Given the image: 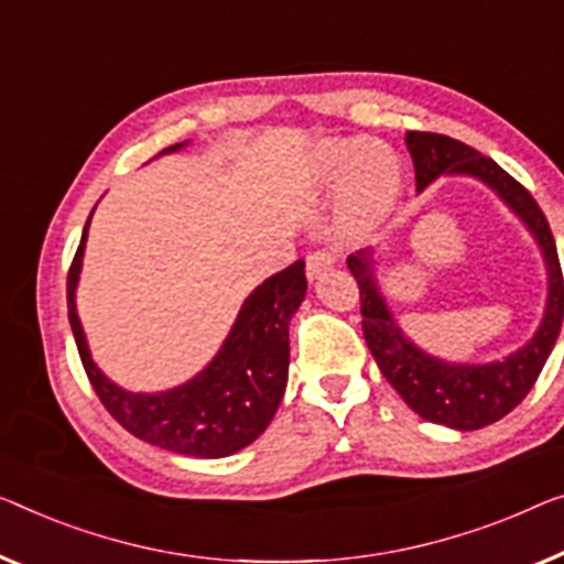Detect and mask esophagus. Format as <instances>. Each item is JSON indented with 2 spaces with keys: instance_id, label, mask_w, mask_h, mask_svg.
I'll list each match as a JSON object with an SVG mask.
<instances>
[{
  "instance_id": "esophagus-1",
  "label": "esophagus",
  "mask_w": 564,
  "mask_h": 564,
  "mask_svg": "<svg viewBox=\"0 0 564 564\" xmlns=\"http://www.w3.org/2000/svg\"><path fill=\"white\" fill-rule=\"evenodd\" d=\"M334 260H336V256L332 253V250H316V253H311L306 258V275L311 281L318 279L324 271H329V268L334 265Z\"/></svg>"
}]
</instances>
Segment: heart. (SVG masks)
<instances>
[{"mask_svg":"<svg viewBox=\"0 0 564 564\" xmlns=\"http://www.w3.org/2000/svg\"><path fill=\"white\" fill-rule=\"evenodd\" d=\"M311 176L318 187L341 184L347 230L367 235L388 217L400 192V162L375 139H332L311 151Z\"/></svg>","mask_w":564,"mask_h":564,"instance_id":"1","label":"heart"}]
</instances>
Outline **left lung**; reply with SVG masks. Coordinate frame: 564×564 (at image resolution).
Instances as JSON below:
<instances>
[{"instance_id": "8db88e82", "label": "left lung", "mask_w": 564, "mask_h": 564, "mask_svg": "<svg viewBox=\"0 0 564 564\" xmlns=\"http://www.w3.org/2000/svg\"><path fill=\"white\" fill-rule=\"evenodd\" d=\"M405 144L415 164L417 195L443 174L478 180L524 223V228L540 246L544 268H547V301H544L542 322L532 339L494 362L470 365L427 355L413 339H408L394 322L388 299L377 281L380 256L372 248L347 258L349 271L359 283L367 347L380 372L388 377V382L400 392L410 410H415L423 420L453 427V431H478V427L497 423L527 398L552 355L564 316V283L557 248H554L547 217L542 215L534 197L494 159L443 133L408 131Z\"/></svg>"}]
</instances>
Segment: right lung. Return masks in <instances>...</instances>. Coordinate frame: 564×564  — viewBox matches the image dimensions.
<instances>
[{"label":"right lung","instance_id":"add662e5","mask_svg":"<svg viewBox=\"0 0 564 564\" xmlns=\"http://www.w3.org/2000/svg\"><path fill=\"white\" fill-rule=\"evenodd\" d=\"M187 144L182 141L162 154ZM90 217L67 273V318L100 402L131 435L180 456L225 458L242 451L271 425L283 400L291 359L289 324L306 296V263L296 260L283 268L242 301L223 347L192 380L162 392H131L100 372L75 308Z\"/></svg>","mask_w":564,"mask_h":564}]
</instances>
